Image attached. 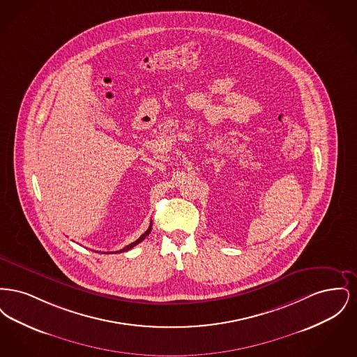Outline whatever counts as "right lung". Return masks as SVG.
<instances>
[{
    "instance_id": "1",
    "label": "right lung",
    "mask_w": 357,
    "mask_h": 357,
    "mask_svg": "<svg viewBox=\"0 0 357 357\" xmlns=\"http://www.w3.org/2000/svg\"><path fill=\"white\" fill-rule=\"evenodd\" d=\"M151 229H153V223H150V227H149V229H147V231H146V233H144V234H142V236H140V237L137 238V239H136L135 242H132V243H130V245H128V246H126V248H124V249H121V250H119V252H115V253H121V252H127V250H130V249H132V248H134V246H136V245H137V243H140V242H142V241H143V239H144V238L147 237V236H149V234H150V231H151ZM105 255H107V253H105Z\"/></svg>"
}]
</instances>
